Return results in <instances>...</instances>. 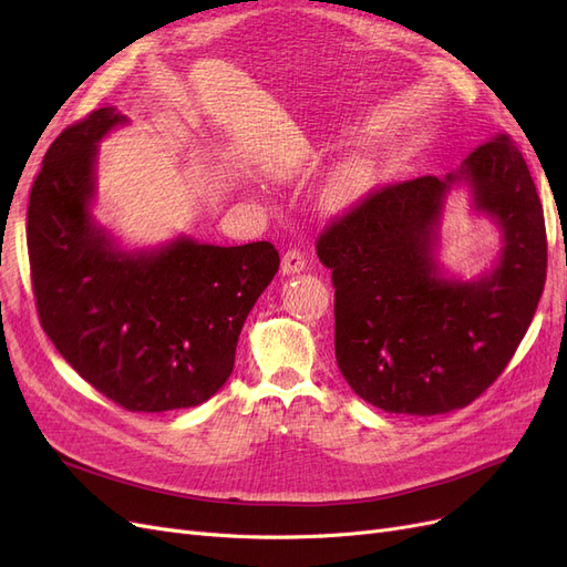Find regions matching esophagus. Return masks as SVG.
<instances>
[{"label":"esophagus","instance_id":"34e87169","mask_svg":"<svg viewBox=\"0 0 567 567\" xmlns=\"http://www.w3.org/2000/svg\"><path fill=\"white\" fill-rule=\"evenodd\" d=\"M305 267H307V257H305L302 250L290 248V250L284 252V257H281V271L284 274H300Z\"/></svg>","mask_w":567,"mask_h":567}]
</instances>
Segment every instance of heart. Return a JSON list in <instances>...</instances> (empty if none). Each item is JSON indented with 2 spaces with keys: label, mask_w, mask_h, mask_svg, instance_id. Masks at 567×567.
Segmentation results:
<instances>
[{
  "label": "heart",
  "mask_w": 567,
  "mask_h": 567,
  "mask_svg": "<svg viewBox=\"0 0 567 567\" xmlns=\"http://www.w3.org/2000/svg\"><path fill=\"white\" fill-rule=\"evenodd\" d=\"M373 182V167L367 158H354L338 167L323 192V205L329 210H342L362 198Z\"/></svg>",
  "instance_id": "heart-1"
}]
</instances>
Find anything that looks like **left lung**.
Returning a JSON list of instances; mask_svg holds the SVG:
<instances>
[{"label": "left lung", "instance_id": "1", "mask_svg": "<svg viewBox=\"0 0 567 567\" xmlns=\"http://www.w3.org/2000/svg\"><path fill=\"white\" fill-rule=\"evenodd\" d=\"M456 181L505 234L501 262L452 282L434 260L443 196ZM336 288L342 379L388 414L435 416L468 406L516 354L546 281L544 210L508 134L480 144L456 173L373 188L317 241Z\"/></svg>", "mask_w": 567, "mask_h": 567}]
</instances>
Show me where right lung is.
I'll use <instances>...</instances> for the list:
<instances>
[{"mask_svg":"<svg viewBox=\"0 0 567 567\" xmlns=\"http://www.w3.org/2000/svg\"><path fill=\"white\" fill-rule=\"evenodd\" d=\"M123 123L99 109L49 146L28 203L30 279L65 362L117 406L161 414L203 404L227 383L279 252L267 241L221 248L184 236L120 250L90 205L96 144Z\"/></svg>","mask_w":567,"mask_h":567,"instance_id":"right-lung-1","label":"right lung"}]
</instances>
